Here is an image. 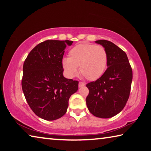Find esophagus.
Wrapping results in <instances>:
<instances>
[{"label":"esophagus","instance_id":"1","mask_svg":"<svg viewBox=\"0 0 151 151\" xmlns=\"http://www.w3.org/2000/svg\"><path fill=\"white\" fill-rule=\"evenodd\" d=\"M85 86V83L81 82V81H80V82H79V88L83 87V86Z\"/></svg>","mask_w":151,"mask_h":151}]
</instances>
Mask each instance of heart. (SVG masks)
<instances>
[{"label": "heart", "instance_id": "heart-1", "mask_svg": "<svg viewBox=\"0 0 151 151\" xmlns=\"http://www.w3.org/2000/svg\"><path fill=\"white\" fill-rule=\"evenodd\" d=\"M108 63V54L103 46L90 43H80L71 48L68 58L62 60V67L66 76L72 78L80 72L89 80L94 81L103 75Z\"/></svg>", "mask_w": 151, "mask_h": 151}]
</instances>
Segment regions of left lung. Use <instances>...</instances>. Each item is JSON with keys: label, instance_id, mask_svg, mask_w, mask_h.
I'll use <instances>...</instances> for the list:
<instances>
[{"label": "left lung", "instance_id": "left-lung-1", "mask_svg": "<svg viewBox=\"0 0 151 151\" xmlns=\"http://www.w3.org/2000/svg\"><path fill=\"white\" fill-rule=\"evenodd\" d=\"M108 54L107 70L95 81L88 83L86 104L90 113L101 118L114 116L123 110L129 98L132 71L124 51L112 42L98 40Z\"/></svg>", "mask_w": 151, "mask_h": 151}]
</instances>
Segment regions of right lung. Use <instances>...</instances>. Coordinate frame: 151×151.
Masks as SVG:
<instances>
[{
	"instance_id": "1",
	"label": "right lung",
	"mask_w": 151,
	"mask_h": 151,
	"mask_svg": "<svg viewBox=\"0 0 151 151\" xmlns=\"http://www.w3.org/2000/svg\"><path fill=\"white\" fill-rule=\"evenodd\" d=\"M72 41L47 40L32 49L23 64L22 89L35 114L46 120L62 117L78 81L63 76L64 49Z\"/></svg>"
}]
</instances>
